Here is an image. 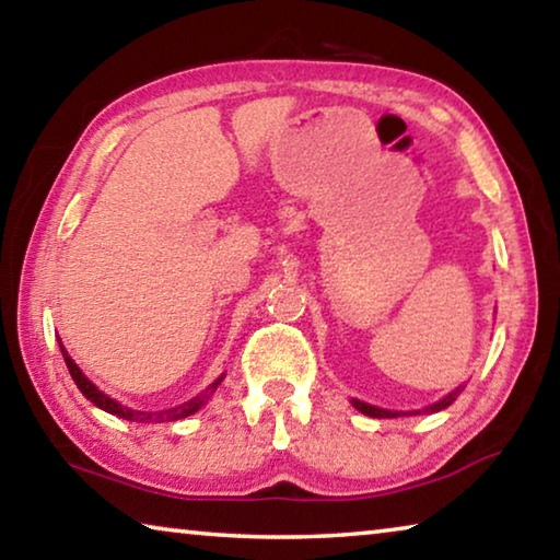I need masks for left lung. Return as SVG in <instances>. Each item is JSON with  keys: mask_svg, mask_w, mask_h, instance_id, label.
Masks as SVG:
<instances>
[{"mask_svg": "<svg viewBox=\"0 0 560 560\" xmlns=\"http://www.w3.org/2000/svg\"><path fill=\"white\" fill-rule=\"evenodd\" d=\"M459 393H462V387H457V390H452L447 397H442L440 402H434V405H430V407H424L422 412H440V410H444V407H450L454 400H457ZM353 407H355V410L363 412V415H368V417H400V415H420V410H417V412H393V410H383V407H375V405H368V402H360V400H353Z\"/></svg>", "mask_w": 560, "mask_h": 560, "instance_id": "1", "label": "left lung"}]
</instances>
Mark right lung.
<instances>
[{"instance_id":"1","label":"right lung","mask_w":560,"mask_h":560,"mask_svg":"<svg viewBox=\"0 0 560 560\" xmlns=\"http://www.w3.org/2000/svg\"><path fill=\"white\" fill-rule=\"evenodd\" d=\"M59 346H61V340H59ZM61 355L66 360V368H69L73 383L79 385V390L86 395L93 405L101 407V410H106V412L116 415V417H120V420H128V422H175V420H183V417H189V415H195L197 410H200V407L214 395L217 385L224 381V373H222L210 387H207V390H202L200 395L192 397V400H189V402H183V405H177V407H170V410L140 412V410H130V407H122L120 402L113 400V397H108L106 393H101L98 387L93 385L89 377L81 373V368L73 363L71 355H69V350H66L63 346H61Z\"/></svg>"}]
</instances>
